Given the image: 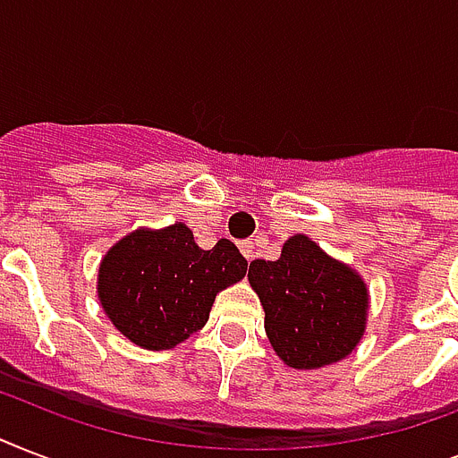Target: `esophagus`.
Segmentation results:
<instances>
[{
  "instance_id": "obj_1",
  "label": "esophagus",
  "mask_w": 458,
  "mask_h": 458,
  "mask_svg": "<svg viewBox=\"0 0 458 458\" xmlns=\"http://www.w3.org/2000/svg\"><path fill=\"white\" fill-rule=\"evenodd\" d=\"M240 251H242L244 259L250 261V259L254 257V242H250V240H247V242H240Z\"/></svg>"
}]
</instances>
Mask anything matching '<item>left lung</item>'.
<instances>
[{"instance_id": "obj_1", "label": "left lung", "mask_w": 458, "mask_h": 458, "mask_svg": "<svg viewBox=\"0 0 458 458\" xmlns=\"http://www.w3.org/2000/svg\"><path fill=\"white\" fill-rule=\"evenodd\" d=\"M250 285L264 306V327L280 361L316 370L356 349L369 320V287L349 264L293 235L276 261L250 264Z\"/></svg>"}]
</instances>
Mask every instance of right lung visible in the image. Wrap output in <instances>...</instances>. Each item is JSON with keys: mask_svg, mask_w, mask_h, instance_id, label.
I'll return each instance as SVG.
<instances>
[{"mask_svg": "<svg viewBox=\"0 0 458 458\" xmlns=\"http://www.w3.org/2000/svg\"><path fill=\"white\" fill-rule=\"evenodd\" d=\"M244 273L247 261L230 240L201 250L185 223L138 228L104 254L97 297L118 333L161 352L207 326L216 294Z\"/></svg>", "mask_w": 458, "mask_h": 458, "instance_id": "1", "label": "right lung"}]
</instances>
